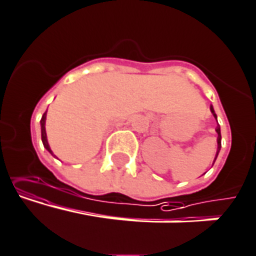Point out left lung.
<instances>
[{
  "label": "left lung",
  "instance_id": "left-lung-1",
  "mask_svg": "<svg viewBox=\"0 0 256 256\" xmlns=\"http://www.w3.org/2000/svg\"><path fill=\"white\" fill-rule=\"evenodd\" d=\"M210 110H211V113H212V116L216 118V122H218V116H216L215 110H214V106H210ZM216 133H218V152H216V156H215V160H214V163H215L216 158H218V152H220V150H221V132H220V126H218H218H216Z\"/></svg>",
  "mask_w": 256,
  "mask_h": 256
}]
</instances>
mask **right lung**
<instances>
[{
    "label": "right lung",
    "mask_w": 256,
    "mask_h": 256,
    "mask_svg": "<svg viewBox=\"0 0 256 256\" xmlns=\"http://www.w3.org/2000/svg\"><path fill=\"white\" fill-rule=\"evenodd\" d=\"M45 122H46V112L42 114V118H41V120H40V124H41V140H42V143H44V147H45L46 150H48V152H50L51 154L55 157V154L52 153V150H51L50 146H48V137H46V130H45Z\"/></svg>",
    "instance_id": "right-lung-1"
}]
</instances>
